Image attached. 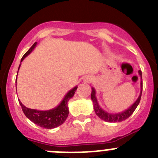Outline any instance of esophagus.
I'll return each mask as SVG.
<instances>
[{"mask_svg":"<svg viewBox=\"0 0 158 158\" xmlns=\"http://www.w3.org/2000/svg\"><path fill=\"white\" fill-rule=\"evenodd\" d=\"M91 81H92V78H91V76H86V77H85V79H84V82H90Z\"/></svg>","mask_w":158,"mask_h":158,"instance_id":"esophagus-1","label":"esophagus"}]
</instances>
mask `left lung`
I'll return each instance as SVG.
<instances>
[{"label": "left lung", "mask_w": 158, "mask_h": 158, "mask_svg": "<svg viewBox=\"0 0 158 158\" xmlns=\"http://www.w3.org/2000/svg\"><path fill=\"white\" fill-rule=\"evenodd\" d=\"M140 76H141V92H140V95L138 96V99L135 101V102L132 105L131 107H129L128 109L125 110V111H122L121 113H117V114H110V113L107 112V111H104L98 105V101H97V98L95 97V90L94 88H92V93H91V98L92 100V102H93V108L95 110V112L96 114V115L98 116L99 118L102 119V120L106 121L107 122H120L122 121H125V119H127L128 118L130 117L133 112L135 111V110L136 109V108L138 107V104H139L140 101H141V93H142V73H141V70L138 71Z\"/></svg>", "instance_id": "left-lung-1"}]
</instances>
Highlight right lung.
<instances>
[{
  "instance_id": "obj_1",
  "label": "right lung",
  "mask_w": 158,
  "mask_h": 158,
  "mask_svg": "<svg viewBox=\"0 0 158 158\" xmlns=\"http://www.w3.org/2000/svg\"><path fill=\"white\" fill-rule=\"evenodd\" d=\"M36 46V42L34 43L33 45L30 47L29 50L23 56L20 62L23 61L25 57H27L29 55L30 52H32V50L35 48ZM20 65L19 66L18 70L20 69ZM16 82H17V81H16ZM77 88L78 87L76 86L69 91L68 93L65 95L61 103L57 107L48 110V111H39V110L31 109H29V108H27L26 106H24L22 104L20 100H19V103H20L22 110H23L26 117L28 118L34 124L44 128L51 129L56 128V127L61 125L67 118L68 114H69L68 102L74 95L75 92H76Z\"/></svg>"
}]
</instances>
